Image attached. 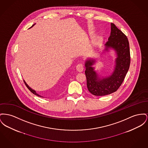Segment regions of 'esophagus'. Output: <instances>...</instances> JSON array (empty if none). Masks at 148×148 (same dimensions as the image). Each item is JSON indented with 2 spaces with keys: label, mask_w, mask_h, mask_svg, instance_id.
<instances>
[{
  "label": "esophagus",
  "mask_w": 148,
  "mask_h": 148,
  "mask_svg": "<svg viewBox=\"0 0 148 148\" xmlns=\"http://www.w3.org/2000/svg\"><path fill=\"white\" fill-rule=\"evenodd\" d=\"M76 69H77V70L78 71H79V72L82 71L83 70V69H84V66H83V64H82V63L78 64L77 65Z\"/></svg>",
  "instance_id": "34e87169"
}]
</instances>
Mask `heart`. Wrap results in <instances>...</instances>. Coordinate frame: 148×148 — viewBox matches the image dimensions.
<instances>
[{"mask_svg":"<svg viewBox=\"0 0 148 148\" xmlns=\"http://www.w3.org/2000/svg\"><path fill=\"white\" fill-rule=\"evenodd\" d=\"M66 59H67V56H66Z\"/></svg>","mask_w":148,"mask_h":148,"instance_id":"b5f03b06","label":"heart"}]
</instances>
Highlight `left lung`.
<instances>
[{
	"mask_svg": "<svg viewBox=\"0 0 148 148\" xmlns=\"http://www.w3.org/2000/svg\"><path fill=\"white\" fill-rule=\"evenodd\" d=\"M111 34L106 44V50L109 47L113 48L117 55L112 74L101 79L97 77L94 68L91 66L95 60H87L85 64L87 88L89 92L95 96L108 95L117 91L130 68V52L128 39L114 24L111 23Z\"/></svg>",
	"mask_w": 148,
	"mask_h": 148,
	"instance_id": "1",
	"label": "left lung"
}]
</instances>
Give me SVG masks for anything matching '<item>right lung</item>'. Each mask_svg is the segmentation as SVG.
I'll list each match as a JSON object with an SVG mask.
<instances>
[{
	"mask_svg": "<svg viewBox=\"0 0 148 148\" xmlns=\"http://www.w3.org/2000/svg\"><path fill=\"white\" fill-rule=\"evenodd\" d=\"M34 25H32V27ZM23 81H24V83H25V85H26V87H27V88H28V89H29V90H30V91H31V92H32L33 94H34V95H36V96H38V97H41V96H40L39 95H38V94H37V93L36 92V91H35V90H33V89H31L30 87H29V86H28L27 84L26 83V82H25V80H23Z\"/></svg>",
	"mask_w": 148,
	"mask_h": 148,
	"instance_id": "add662e5",
	"label": "right lung"
}]
</instances>
